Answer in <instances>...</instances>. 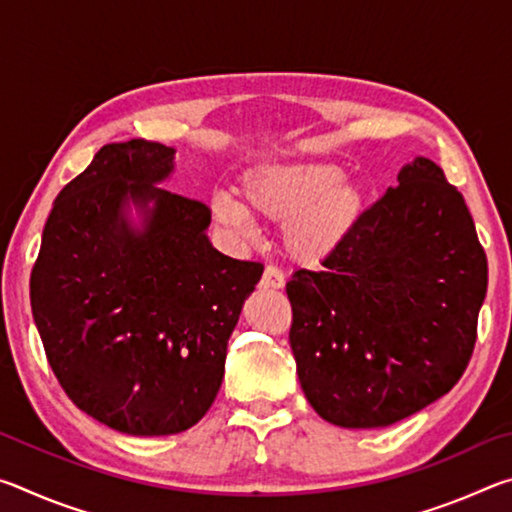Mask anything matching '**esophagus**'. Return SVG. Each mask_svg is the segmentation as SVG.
<instances>
[{
	"label": "esophagus",
	"instance_id": "obj_1",
	"mask_svg": "<svg viewBox=\"0 0 512 512\" xmlns=\"http://www.w3.org/2000/svg\"><path fill=\"white\" fill-rule=\"evenodd\" d=\"M284 273L277 266H266L262 275V287L264 289H282L284 287Z\"/></svg>",
	"mask_w": 512,
	"mask_h": 512
}]
</instances>
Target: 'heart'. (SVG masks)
<instances>
[{"mask_svg": "<svg viewBox=\"0 0 512 512\" xmlns=\"http://www.w3.org/2000/svg\"><path fill=\"white\" fill-rule=\"evenodd\" d=\"M248 206L230 194L212 198V214L237 237L253 239V211L284 225V248L302 264L332 257L366 214V189L345 180V171L325 162L259 164L241 180Z\"/></svg>", "mask_w": 512, "mask_h": 512, "instance_id": "1", "label": "heart"}]
</instances>
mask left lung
Returning <instances> with one entry per match:
<instances>
[{"label":"left lung","instance_id":"obj_1","mask_svg":"<svg viewBox=\"0 0 512 512\" xmlns=\"http://www.w3.org/2000/svg\"><path fill=\"white\" fill-rule=\"evenodd\" d=\"M485 289L470 210L418 155L320 271L287 282L309 404L336 427L377 429L436 402L472 357Z\"/></svg>","mask_w":512,"mask_h":512}]
</instances>
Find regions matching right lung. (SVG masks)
I'll return each mask as SVG.
<instances>
[{"mask_svg":"<svg viewBox=\"0 0 512 512\" xmlns=\"http://www.w3.org/2000/svg\"><path fill=\"white\" fill-rule=\"evenodd\" d=\"M173 160L176 149L146 140L99 149L56 196L31 273L60 386L128 436H171L203 418L264 273L210 244V207L160 187Z\"/></svg>","mask_w":512,"mask_h":512,"instance_id":"1","label":"right lung"}]
</instances>
